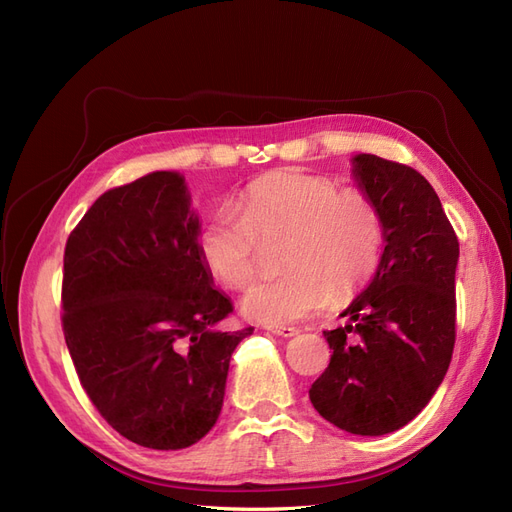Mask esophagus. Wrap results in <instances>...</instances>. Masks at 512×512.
I'll list each match as a JSON object with an SVG mask.
<instances>
[{
    "label": "esophagus",
    "mask_w": 512,
    "mask_h": 512,
    "mask_svg": "<svg viewBox=\"0 0 512 512\" xmlns=\"http://www.w3.org/2000/svg\"><path fill=\"white\" fill-rule=\"evenodd\" d=\"M269 331L273 335H280V337H294L299 333V329H294V327H269Z\"/></svg>",
    "instance_id": "1"
}]
</instances>
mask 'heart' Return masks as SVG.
Returning <instances> with one entry per match:
<instances>
[{
    "label": "heart",
    "instance_id": "obj_1",
    "mask_svg": "<svg viewBox=\"0 0 512 512\" xmlns=\"http://www.w3.org/2000/svg\"><path fill=\"white\" fill-rule=\"evenodd\" d=\"M280 237L286 271L254 282L241 299L247 318L275 327L361 290L380 265L386 226L369 194L339 190L322 175L275 170L247 185L237 211L211 215L198 235V252L215 280L241 288L256 273L260 241Z\"/></svg>",
    "mask_w": 512,
    "mask_h": 512
}]
</instances>
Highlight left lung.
I'll use <instances>...</instances> for the list:
<instances>
[{"label":"left lung","mask_w":512,"mask_h":512,"mask_svg":"<svg viewBox=\"0 0 512 512\" xmlns=\"http://www.w3.org/2000/svg\"><path fill=\"white\" fill-rule=\"evenodd\" d=\"M352 175L382 211L386 245L348 322L324 331L333 354L309 399L339 429L384 436L429 404L451 365L459 241L418 170L359 153Z\"/></svg>","instance_id":"8db88e82"}]
</instances>
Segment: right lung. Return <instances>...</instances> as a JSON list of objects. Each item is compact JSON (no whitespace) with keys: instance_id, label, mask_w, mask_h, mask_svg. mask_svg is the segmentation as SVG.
<instances>
[{"instance_id":"add662e5","label":"right lung","mask_w":512,"mask_h":512,"mask_svg":"<svg viewBox=\"0 0 512 512\" xmlns=\"http://www.w3.org/2000/svg\"><path fill=\"white\" fill-rule=\"evenodd\" d=\"M185 179L149 173L104 192L70 232L61 327L76 374L104 421L145 448L205 438L224 404L230 356L252 327L232 312L198 252Z\"/></svg>"}]
</instances>
